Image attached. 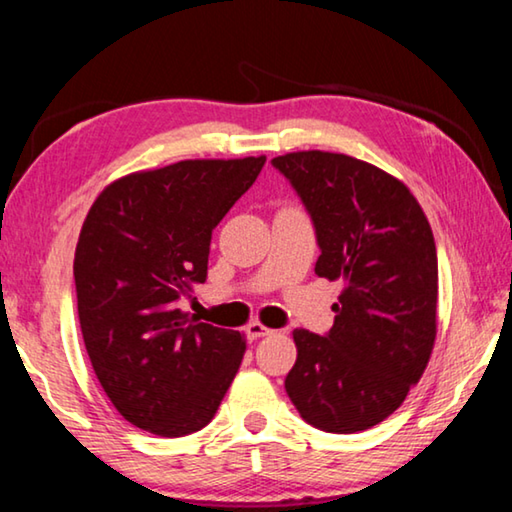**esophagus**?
I'll use <instances>...</instances> for the list:
<instances>
[{"instance_id": "esophagus-1", "label": "esophagus", "mask_w": 512, "mask_h": 512, "mask_svg": "<svg viewBox=\"0 0 512 512\" xmlns=\"http://www.w3.org/2000/svg\"><path fill=\"white\" fill-rule=\"evenodd\" d=\"M246 335H248V339H259V337H269V335H273V330L266 328L264 323L253 321V323H248Z\"/></svg>"}]
</instances>
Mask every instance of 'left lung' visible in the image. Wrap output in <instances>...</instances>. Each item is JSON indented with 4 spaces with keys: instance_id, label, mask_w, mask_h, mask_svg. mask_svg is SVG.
<instances>
[{
    "instance_id": "left-lung-1",
    "label": "left lung",
    "mask_w": 512,
    "mask_h": 512,
    "mask_svg": "<svg viewBox=\"0 0 512 512\" xmlns=\"http://www.w3.org/2000/svg\"><path fill=\"white\" fill-rule=\"evenodd\" d=\"M312 216L321 255L314 273L342 280L326 337L294 330L296 364L285 389L307 424L358 433L405 401L437 335V253L408 186L348 154L275 157Z\"/></svg>"
}]
</instances>
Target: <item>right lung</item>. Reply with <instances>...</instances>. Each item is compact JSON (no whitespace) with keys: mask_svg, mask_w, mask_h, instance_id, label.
I'll return each instance as SVG.
<instances>
[{"mask_svg":"<svg viewBox=\"0 0 512 512\" xmlns=\"http://www.w3.org/2000/svg\"><path fill=\"white\" fill-rule=\"evenodd\" d=\"M266 157L186 159L111 182L75 250L79 326L93 371L129 424L182 437L214 419L246 353L241 332L177 307L207 280L214 227Z\"/></svg>","mask_w":512,"mask_h":512,"instance_id":"right-lung-1","label":"right lung"}]
</instances>
